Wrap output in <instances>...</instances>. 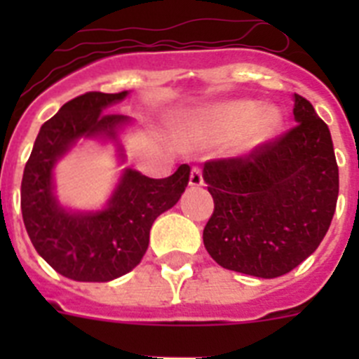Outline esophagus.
Masks as SVG:
<instances>
[{"label": "esophagus", "mask_w": 359, "mask_h": 359, "mask_svg": "<svg viewBox=\"0 0 359 359\" xmlns=\"http://www.w3.org/2000/svg\"><path fill=\"white\" fill-rule=\"evenodd\" d=\"M190 185L192 187L203 185V169L201 167H198V165H194L192 170H190Z\"/></svg>", "instance_id": "esophagus-1"}]
</instances>
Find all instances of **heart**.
Instances as JSON below:
<instances>
[{"label": "heart", "mask_w": 359, "mask_h": 359, "mask_svg": "<svg viewBox=\"0 0 359 359\" xmlns=\"http://www.w3.org/2000/svg\"><path fill=\"white\" fill-rule=\"evenodd\" d=\"M284 115L277 106H259L253 100L223 104L208 113L201 122V133L208 138L233 135L239 129L241 147H253L277 135Z\"/></svg>", "instance_id": "obj_1"}]
</instances>
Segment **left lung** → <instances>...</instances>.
Here are the masks:
<instances>
[{"label": "left lung", "instance_id": "obj_1", "mask_svg": "<svg viewBox=\"0 0 359 359\" xmlns=\"http://www.w3.org/2000/svg\"><path fill=\"white\" fill-rule=\"evenodd\" d=\"M293 115L298 123L284 135L203 167L215 205L203 243L223 268L261 278L286 275L331 226L340 189L331 133L297 93Z\"/></svg>", "mask_w": 359, "mask_h": 359}]
</instances>
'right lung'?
Masks as SVG:
<instances>
[{
    "label": "right lung",
    "instance_id": "1",
    "mask_svg": "<svg viewBox=\"0 0 359 359\" xmlns=\"http://www.w3.org/2000/svg\"><path fill=\"white\" fill-rule=\"evenodd\" d=\"M128 95L90 91L72 98L43 123L21 182L23 223L34 248L57 273L79 282H107L140 264L154 219L172 208L189 185L190 167L163 180L126 170L106 210L69 214L53 198L52 170L79 138L116 136L128 116L102 113Z\"/></svg>",
    "mask_w": 359,
    "mask_h": 359
}]
</instances>
